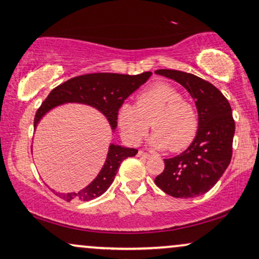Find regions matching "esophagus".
Returning a JSON list of instances; mask_svg holds the SVG:
<instances>
[{"instance_id":"obj_1","label":"esophagus","mask_w":259,"mask_h":259,"mask_svg":"<svg viewBox=\"0 0 259 259\" xmlns=\"http://www.w3.org/2000/svg\"><path fill=\"white\" fill-rule=\"evenodd\" d=\"M137 155L140 156V158H145V159H148V158H150V155L148 153H146V152H143V150H139V153H137Z\"/></svg>"}]
</instances>
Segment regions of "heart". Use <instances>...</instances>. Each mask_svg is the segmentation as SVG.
Returning a JSON list of instances; mask_svg holds the SVG:
<instances>
[{"mask_svg": "<svg viewBox=\"0 0 259 259\" xmlns=\"http://www.w3.org/2000/svg\"><path fill=\"white\" fill-rule=\"evenodd\" d=\"M117 123L129 145H139L152 125L154 148L176 153L191 145L199 120L196 106L183 98L178 88L160 82L141 92L136 106L123 104L117 112Z\"/></svg>", "mask_w": 259, "mask_h": 259, "instance_id": "1", "label": "heart"}]
</instances>
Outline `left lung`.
<instances>
[{
  "label": "left lung",
  "instance_id": "8db88e82",
  "mask_svg": "<svg viewBox=\"0 0 259 259\" xmlns=\"http://www.w3.org/2000/svg\"><path fill=\"white\" fill-rule=\"evenodd\" d=\"M155 73L186 88L195 99L199 124L189 148L175 158L163 159L165 168L154 182L172 197L205 194L217 184L232 159L235 124L230 103L214 84L194 74L172 69Z\"/></svg>",
  "mask_w": 259,
  "mask_h": 259
}]
</instances>
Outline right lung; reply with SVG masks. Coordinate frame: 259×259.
<instances>
[{
    "instance_id": "obj_1",
    "label": "right lung",
    "mask_w": 259,
    "mask_h": 259,
    "mask_svg": "<svg viewBox=\"0 0 259 259\" xmlns=\"http://www.w3.org/2000/svg\"><path fill=\"white\" fill-rule=\"evenodd\" d=\"M150 75V71L139 75L94 73L70 78L54 88L47 99L42 101L40 107L35 112L34 127L37 126L41 117L54 107L63 103H81L96 107L101 113L105 114L111 127L114 130L117 126V112L124 100L140 86H142ZM136 154L137 149L111 145L103 168L90 185L81 191L71 194H60L54 190L52 192L67 202H87L99 197L112 184L114 176L123 160L127 156H135Z\"/></svg>"
}]
</instances>
